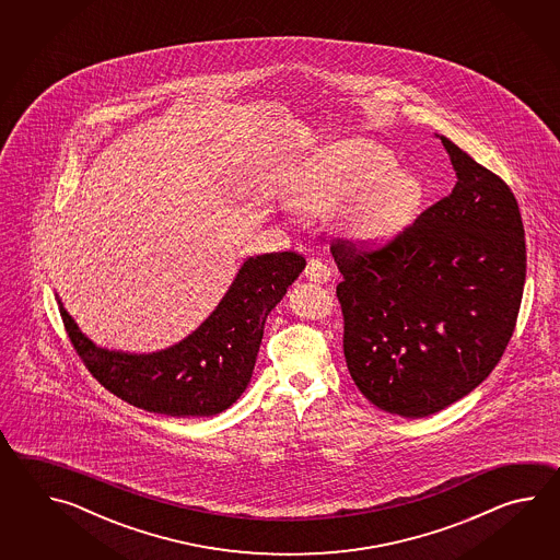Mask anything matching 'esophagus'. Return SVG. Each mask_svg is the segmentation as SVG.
<instances>
[{"mask_svg": "<svg viewBox=\"0 0 560 560\" xmlns=\"http://www.w3.org/2000/svg\"><path fill=\"white\" fill-rule=\"evenodd\" d=\"M330 266L326 262H322V260H310L308 266H306V278H308L310 282H316V284H324V282H328L330 280Z\"/></svg>", "mask_w": 560, "mask_h": 560, "instance_id": "obj_1", "label": "esophagus"}]
</instances>
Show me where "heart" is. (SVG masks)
Here are the masks:
<instances>
[{
  "instance_id": "1",
  "label": "heart",
  "mask_w": 560,
  "mask_h": 560,
  "mask_svg": "<svg viewBox=\"0 0 560 560\" xmlns=\"http://www.w3.org/2000/svg\"><path fill=\"white\" fill-rule=\"evenodd\" d=\"M420 184L394 167V158L378 143L348 140L324 158L312 178L298 190V206L326 214L340 205L346 230L357 238H390L417 212Z\"/></svg>"
}]
</instances>
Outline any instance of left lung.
Masks as SVG:
<instances>
[{
    "label": "left lung",
    "mask_w": 560,
    "mask_h": 560,
    "mask_svg": "<svg viewBox=\"0 0 560 560\" xmlns=\"http://www.w3.org/2000/svg\"><path fill=\"white\" fill-rule=\"evenodd\" d=\"M458 182L382 246L334 238L345 357L384 412L422 418L472 393L511 340L526 278L506 182L441 136Z\"/></svg>",
    "instance_id": "left-lung-1"
}]
</instances>
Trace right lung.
<instances>
[{
    "label": "right lung",
    "instance_id": "right-lung-1",
    "mask_svg": "<svg viewBox=\"0 0 560 560\" xmlns=\"http://www.w3.org/2000/svg\"><path fill=\"white\" fill-rule=\"evenodd\" d=\"M304 266L296 252L248 258L208 320L179 345L154 354L97 348L60 302L61 320L85 369L124 402L166 417H214L246 390L264 322Z\"/></svg>",
    "mask_w": 560,
    "mask_h": 560
}]
</instances>
